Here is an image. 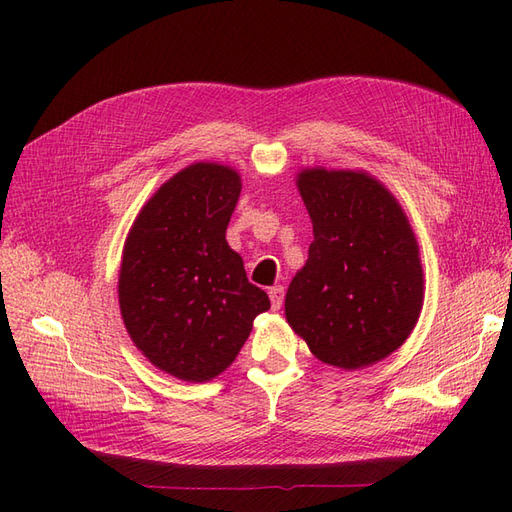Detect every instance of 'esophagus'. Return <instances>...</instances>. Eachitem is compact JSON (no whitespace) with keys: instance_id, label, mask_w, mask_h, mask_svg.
Returning <instances> with one entry per match:
<instances>
[{"instance_id":"34e87169","label":"esophagus","mask_w":512,"mask_h":512,"mask_svg":"<svg viewBox=\"0 0 512 512\" xmlns=\"http://www.w3.org/2000/svg\"><path fill=\"white\" fill-rule=\"evenodd\" d=\"M284 294H286L284 286H273V288L269 290V299H271V307H273V309H280V307H282Z\"/></svg>"}]
</instances>
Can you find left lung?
Wrapping results in <instances>:
<instances>
[{
	"label": "left lung",
	"instance_id": "left-lung-1",
	"mask_svg": "<svg viewBox=\"0 0 512 512\" xmlns=\"http://www.w3.org/2000/svg\"><path fill=\"white\" fill-rule=\"evenodd\" d=\"M297 188L314 226L286 320L322 363L361 369L406 342L423 307V267L404 209L361 170L305 168Z\"/></svg>",
	"mask_w": 512,
	"mask_h": 512
}]
</instances>
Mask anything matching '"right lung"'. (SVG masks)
Listing matches in <instances>:
<instances>
[{
  "instance_id": "obj_1",
  "label": "right lung",
  "mask_w": 512,
  "mask_h": 512,
  "mask_svg": "<svg viewBox=\"0 0 512 512\" xmlns=\"http://www.w3.org/2000/svg\"><path fill=\"white\" fill-rule=\"evenodd\" d=\"M239 194L237 170L196 162L147 200L123 245V324L149 363L185 382L222 374L271 307L226 241Z\"/></svg>"
}]
</instances>
